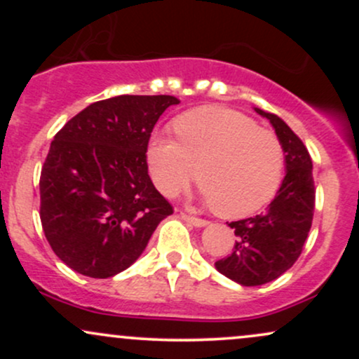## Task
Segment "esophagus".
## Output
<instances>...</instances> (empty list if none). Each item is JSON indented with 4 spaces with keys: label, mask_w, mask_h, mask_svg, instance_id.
Masks as SVG:
<instances>
[{
    "label": "esophagus",
    "mask_w": 359,
    "mask_h": 359,
    "mask_svg": "<svg viewBox=\"0 0 359 359\" xmlns=\"http://www.w3.org/2000/svg\"><path fill=\"white\" fill-rule=\"evenodd\" d=\"M182 214V217L187 222H191V224H194V226H197V228H203V226H205L208 224V221L205 219H203V217H196V216H191V214H187V212H180Z\"/></svg>",
    "instance_id": "34e87169"
}]
</instances>
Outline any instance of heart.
Here are the masks:
<instances>
[{
	"mask_svg": "<svg viewBox=\"0 0 359 359\" xmlns=\"http://www.w3.org/2000/svg\"><path fill=\"white\" fill-rule=\"evenodd\" d=\"M174 131L177 140L155 135L147 151L151 179L165 196H177L197 177L214 211L238 219L259 211L278 191L283 145L251 118L204 106L180 114Z\"/></svg>",
	"mask_w": 359,
	"mask_h": 359,
	"instance_id": "1",
	"label": "heart"
}]
</instances>
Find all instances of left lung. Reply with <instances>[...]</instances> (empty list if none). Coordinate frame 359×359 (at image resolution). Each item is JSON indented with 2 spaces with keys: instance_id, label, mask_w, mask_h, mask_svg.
Here are the masks:
<instances>
[{
  "instance_id": "obj_1",
  "label": "left lung",
  "mask_w": 359,
  "mask_h": 359,
  "mask_svg": "<svg viewBox=\"0 0 359 359\" xmlns=\"http://www.w3.org/2000/svg\"><path fill=\"white\" fill-rule=\"evenodd\" d=\"M257 113L270 119L282 142L287 174L265 212L229 222L236 243L231 255L214 263L219 273L245 287L269 283L297 262L316 205L312 160L302 140L275 114Z\"/></svg>"
}]
</instances>
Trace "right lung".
<instances>
[{
  "label": "right lung",
  "instance_id": "add662e5",
  "mask_svg": "<svg viewBox=\"0 0 359 359\" xmlns=\"http://www.w3.org/2000/svg\"><path fill=\"white\" fill-rule=\"evenodd\" d=\"M174 96L93 102L53 137L40 174V221L53 253L77 273L108 278L143 253L174 208L148 175L155 123Z\"/></svg>",
  "mask_w": 359,
  "mask_h": 359
}]
</instances>
